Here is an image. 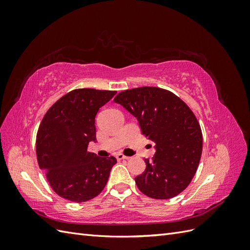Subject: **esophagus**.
<instances>
[{"label": "esophagus", "instance_id": "34e87169", "mask_svg": "<svg viewBox=\"0 0 250 250\" xmlns=\"http://www.w3.org/2000/svg\"><path fill=\"white\" fill-rule=\"evenodd\" d=\"M116 157H117L118 161H121V160H128V158H129V156H126V155L122 154V153H118V154L116 155Z\"/></svg>", "mask_w": 250, "mask_h": 250}]
</instances>
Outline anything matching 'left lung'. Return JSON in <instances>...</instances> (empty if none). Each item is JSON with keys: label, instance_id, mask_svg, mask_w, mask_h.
I'll list each match as a JSON object with an SVG mask.
<instances>
[{"label": "left lung", "instance_id": "8db88e82", "mask_svg": "<svg viewBox=\"0 0 250 250\" xmlns=\"http://www.w3.org/2000/svg\"><path fill=\"white\" fill-rule=\"evenodd\" d=\"M113 101L137 117L143 135L155 144L152 160L135 177L139 190L153 199H170L190 185L202 153L197 118L170 90L154 86L126 89Z\"/></svg>", "mask_w": 250, "mask_h": 250}]
</instances>
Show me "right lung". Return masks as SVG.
<instances>
[{
	"mask_svg": "<svg viewBox=\"0 0 250 250\" xmlns=\"http://www.w3.org/2000/svg\"><path fill=\"white\" fill-rule=\"evenodd\" d=\"M116 90L77 88L58 99L36 134V157L52 190L73 202L95 198L106 186L116 157L87 151L96 141L95 117Z\"/></svg>",
	"mask_w": 250,
	"mask_h": 250,
	"instance_id": "1",
	"label": "right lung"
}]
</instances>
